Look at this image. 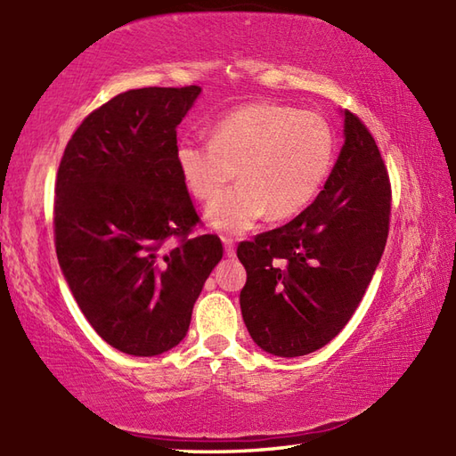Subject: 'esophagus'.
I'll use <instances>...</instances> for the list:
<instances>
[{
	"label": "esophagus",
	"mask_w": 456,
	"mask_h": 456,
	"mask_svg": "<svg viewBox=\"0 0 456 456\" xmlns=\"http://www.w3.org/2000/svg\"><path fill=\"white\" fill-rule=\"evenodd\" d=\"M223 247H225L227 256H235V240L231 237H223Z\"/></svg>",
	"instance_id": "34e87169"
}]
</instances>
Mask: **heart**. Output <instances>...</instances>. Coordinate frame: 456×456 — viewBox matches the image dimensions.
Instances as JSON below:
<instances>
[{"instance_id": "b5f03b06", "label": "heart", "mask_w": 456, "mask_h": 456, "mask_svg": "<svg viewBox=\"0 0 456 456\" xmlns=\"http://www.w3.org/2000/svg\"><path fill=\"white\" fill-rule=\"evenodd\" d=\"M335 133L315 111L282 103H248L213 127L211 141L186 134L176 144V167L188 191L209 203L240 168L241 182L211 203V227L239 235L270 211L297 216L322 191L335 162Z\"/></svg>"}]
</instances>
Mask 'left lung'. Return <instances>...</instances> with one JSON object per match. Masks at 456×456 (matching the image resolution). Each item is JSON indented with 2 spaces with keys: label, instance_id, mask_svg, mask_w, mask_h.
Returning a JSON list of instances; mask_svg holds the SVG:
<instances>
[{
  "label": "left lung",
  "instance_id": "left-lung-1",
  "mask_svg": "<svg viewBox=\"0 0 456 456\" xmlns=\"http://www.w3.org/2000/svg\"><path fill=\"white\" fill-rule=\"evenodd\" d=\"M392 186L376 141L345 111V144L325 188L286 225L243 240L240 312L253 341L302 356L335 338L370 284L390 231Z\"/></svg>",
  "mask_w": 456,
  "mask_h": 456
}]
</instances>
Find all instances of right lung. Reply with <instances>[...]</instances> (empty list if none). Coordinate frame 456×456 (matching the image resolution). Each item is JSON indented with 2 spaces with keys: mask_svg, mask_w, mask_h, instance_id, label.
<instances>
[{
  "mask_svg": "<svg viewBox=\"0 0 456 456\" xmlns=\"http://www.w3.org/2000/svg\"><path fill=\"white\" fill-rule=\"evenodd\" d=\"M200 86L141 88L94 110L54 183V247L68 286L105 343L133 356L176 346L223 256L176 167V127Z\"/></svg>",
  "mask_w": 456,
  "mask_h": 456,
  "instance_id": "1",
  "label": "right lung"
}]
</instances>
